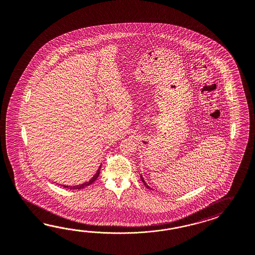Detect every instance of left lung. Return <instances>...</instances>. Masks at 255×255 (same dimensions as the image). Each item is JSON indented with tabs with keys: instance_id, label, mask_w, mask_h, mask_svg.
<instances>
[{
	"instance_id": "1",
	"label": "left lung",
	"mask_w": 255,
	"mask_h": 255,
	"mask_svg": "<svg viewBox=\"0 0 255 255\" xmlns=\"http://www.w3.org/2000/svg\"><path fill=\"white\" fill-rule=\"evenodd\" d=\"M141 180H142V181H143V184H144V186L146 187L147 189H149V190H152V188H151V187L150 186H148V185L146 184V182H145V181H144V180H143V176H142V175H141Z\"/></svg>"
}]
</instances>
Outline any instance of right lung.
I'll return each mask as SVG.
<instances>
[{"mask_svg": "<svg viewBox=\"0 0 255 255\" xmlns=\"http://www.w3.org/2000/svg\"><path fill=\"white\" fill-rule=\"evenodd\" d=\"M100 168H101V165H100L99 169L97 170L96 174L94 175L93 177H92L90 180L87 181V182H84V183H82V184H79V185H75V186H68V185H62V186H63V188H68L70 190H79V189H83V188H86V187L89 186L90 184H92L94 181L99 178V176H100Z\"/></svg>", "mask_w": 255, "mask_h": 255, "instance_id": "add662e5", "label": "right lung"}]
</instances>
